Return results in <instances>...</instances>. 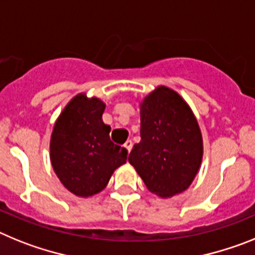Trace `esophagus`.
<instances>
[{
  "instance_id": "34e87169",
  "label": "esophagus",
  "mask_w": 255,
  "mask_h": 255,
  "mask_svg": "<svg viewBox=\"0 0 255 255\" xmlns=\"http://www.w3.org/2000/svg\"><path fill=\"white\" fill-rule=\"evenodd\" d=\"M132 146H133V143H132V141H130V140L126 141V143H125V147H126V149L128 150V152H129L130 150H132Z\"/></svg>"
}]
</instances>
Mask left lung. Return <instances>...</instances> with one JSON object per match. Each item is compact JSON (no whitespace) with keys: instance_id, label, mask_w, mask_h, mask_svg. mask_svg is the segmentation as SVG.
<instances>
[{"instance_id":"left-lung-1","label":"left lung","mask_w":255,"mask_h":255,"mask_svg":"<svg viewBox=\"0 0 255 255\" xmlns=\"http://www.w3.org/2000/svg\"><path fill=\"white\" fill-rule=\"evenodd\" d=\"M140 134L128 161L146 187L161 198L185 191L203 158L200 128L189 105L173 90L158 87L141 104Z\"/></svg>"}]
</instances>
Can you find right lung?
<instances>
[{
  "label": "right lung",
  "instance_id": "add662e5",
  "mask_svg": "<svg viewBox=\"0 0 255 255\" xmlns=\"http://www.w3.org/2000/svg\"><path fill=\"white\" fill-rule=\"evenodd\" d=\"M105 104L79 94L55 123L50 158L66 189L87 198L105 189L113 172L127 160V149L110 140V126L103 122Z\"/></svg>",
  "mask_w": 255,
  "mask_h": 255
}]
</instances>
